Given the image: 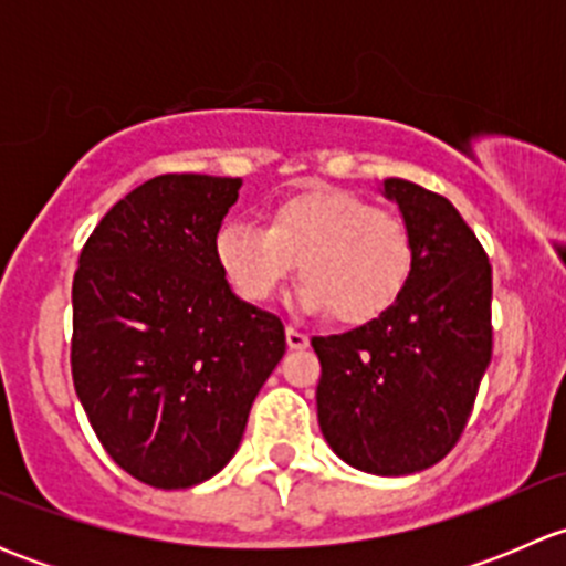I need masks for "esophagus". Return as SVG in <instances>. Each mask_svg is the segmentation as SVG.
I'll return each instance as SVG.
<instances>
[{
	"label": "esophagus",
	"instance_id": "obj_1",
	"mask_svg": "<svg viewBox=\"0 0 566 566\" xmlns=\"http://www.w3.org/2000/svg\"><path fill=\"white\" fill-rule=\"evenodd\" d=\"M287 345L290 350H304V347H310V336L301 334L298 328H287Z\"/></svg>",
	"mask_w": 566,
	"mask_h": 566
}]
</instances>
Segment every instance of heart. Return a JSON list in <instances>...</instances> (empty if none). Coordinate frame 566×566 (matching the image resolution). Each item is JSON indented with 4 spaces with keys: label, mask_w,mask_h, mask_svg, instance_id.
<instances>
[{
    "label": "heart",
    "mask_w": 566,
    "mask_h": 566,
    "mask_svg": "<svg viewBox=\"0 0 566 566\" xmlns=\"http://www.w3.org/2000/svg\"><path fill=\"white\" fill-rule=\"evenodd\" d=\"M221 276L238 298L262 306L295 271L304 284L295 306L342 325L384 317L413 268V235L397 210L375 208L345 188H304L279 199L265 230L227 221L213 238Z\"/></svg>",
    "instance_id": "1"
}]
</instances>
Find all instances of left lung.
I'll return each instance as SVG.
<instances>
[{
    "label": "left lung",
    "mask_w": 566,
    "mask_h": 566,
    "mask_svg": "<svg viewBox=\"0 0 566 566\" xmlns=\"http://www.w3.org/2000/svg\"><path fill=\"white\" fill-rule=\"evenodd\" d=\"M413 235V268L384 317L312 336L319 358L317 421L347 465L405 476L460 441L493 356V268L447 197L389 177Z\"/></svg>",
    "instance_id": "8db88e82"
}]
</instances>
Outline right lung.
<instances>
[{"label":"right lung","instance_id":"right-lung-1","mask_svg":"<svg viewBox=\"0 0 566 566\" xmlns=\"http://www.w3.org/2000/svg\"><path fill=\"white\" fill-rule=\"evenodd\" d=\"M238 188V177H153L78 254L73 386L108 458L150 488L219 473L284 356L282 319L235 298L216 265Z\"/></svg>","mask_w":566,"mask_h":566}]
</instances>
